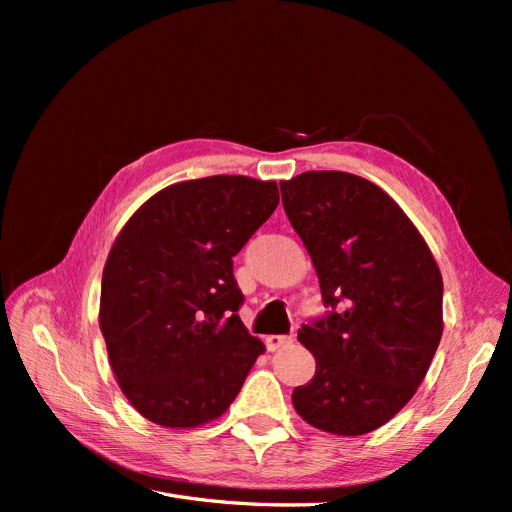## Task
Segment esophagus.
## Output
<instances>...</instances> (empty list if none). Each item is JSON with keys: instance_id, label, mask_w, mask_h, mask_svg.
Here are the masks:
<instances>
[{"instance_id": "esophagus-1", "label": "esophagus", "mask_w": 512, "mask_h": 512, "mask_svg": "<svg viewBox=\"0 0 512 512\" xmlns=\"http://www.w3.org/2000/svg\"><path fill=\"white\" fill-rule=\"evenodd\" d=\"M292 342H294V335H269L267 337V348H269V352H275V350L290 346Z\"/></svg>"}]
</instances>
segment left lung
I'll list each match as a JSON object with an SVG mask.
<instances>
[{
  "label": "left lung",
  "instance_id": "1",
  "mask_svg": "<svg viewBox=\"0 0 512 512\" xmlns=\"http://www.w3.org/2000/svg\"><path fill=\"white\" fill-rule=\"evenodd\" d=\"M331 312L299 331L316 374L294 410L335 436L382 427L421 386L442 337V275L425 239L376 183L339 170L280 181Z\"/></svg>",
  "mask_w": 512,
  "mask_h": 512
}]
</instances>
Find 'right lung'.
<instances>
[{
	"label": "right lung",
	"mask_w": 512,
	"mask_h": 512,
	"mask_svg": "<svg viewBox=\"0 0 512 512\" xmlns=\"http://www.w3.org/2000/svg\"><path fill=\"white\" fill-rule=\"evenodd\" d=\"M280 203L275 181L168 185L121 228L102 271L100 329L123 395L147 421L220 418L265 344L239 318L232 256Z\"/></svg>",
	"instance_id": "right-lung-1"
}]
</instances>
